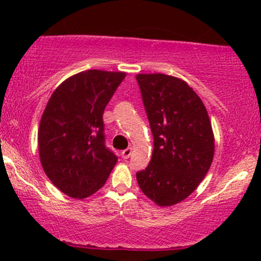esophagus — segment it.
I'll list each match as a JSON object with an SVG mask.
<instances>
[{"label": "esophagus", "instance_id": "esophagus-1", "mask_svg": "<svg viewBox=\"0 0 261 261\" xmlns=\"http://www.w3.org/2000/svg\"><path fill=\"white\" fill-rule=\"evenodd\" d=\"M131 153H133V148L127 147L126 149H124V151L121 152V157L122 158H128L131 155Z\"/></svg>", "mask_w": 261, "mask_h": 261}]
</instances>
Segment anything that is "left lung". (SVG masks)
Returning a JSON list of instances; mask_svg holds the SVG:
<instances>
[{
  "label": "left lung",
  "mask_w": 261,
  "mask_h": 261,
  "mask_svg": "<svg viewBox=\"0 0 261 261\" xmlns=\"http://www.w3.org/2000/svg\"><path fill=\"white\" fill-rule=\"evenodd\" d=\"M153 135L147 168L136 174L142 193L158 206H173L196 190L215 153L207 110L185 81L164 73H139Z\"/></svg>",
  "instance_id": "left-lung-1"
}]
</instances>
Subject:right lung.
I'll return each mask as SVG.
<instances>
[{
  "instance_id": "1",
  "label": "right lung",
  "mask_w": 261,
  "mask_h": 261,
  "mask_svg": "<svg viewBox=\"0 0 261 261\" xmlns=\"http://www.w3.org/2000/svg\"><path fill=\"white\" fill-rule=\"evenodd\" d=\"M125 72L87 70L68 77L47 101L38 130L40 163L60 191L86 199L106 184L118 157L104 145L103 113Z\"/></svg>"
}]
</instances>
